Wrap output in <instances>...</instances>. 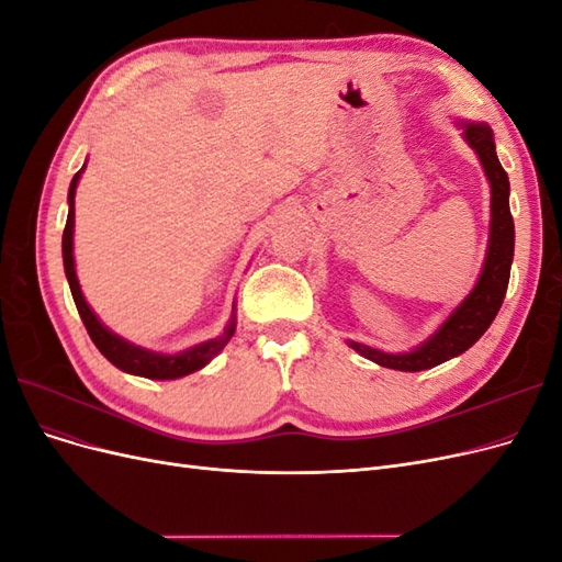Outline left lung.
<instances>
[{"label":"left lung","instance_id":"left-lung-1","mask_svg":"<svg viewBox=\"0 0 562 562\" xmlns=\"http://www.w3.org/2000/svg\"><path fill=\"white\" fill-rule=\"evenodd\" d=\"M464 135L469 145L475 149V155L481 157L485 176L492 187L490 246H487V258L481 271V279L469 293V297L459 304V307L452 312V316L436 330V335L427 339L422 347H417L415 351L384 353L359 342H349V347L363 353L366 359L375 361L378 366L405 370V372H419L454 359V356L464 353L471 345L479 342L481 335L490 328V323L495 321L504 302L508 277H512L514 241H516L514 215H512V209H508V176L497 159L495 138H492L490 126L464 124Z\"/></svg>","mask_w":562,"mask_h":562}]
</instances>
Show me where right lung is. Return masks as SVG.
<instances>
[{
  "label": "right lung",
  "mask_w": 562,
  "mask_h": 562,
  "mask_svg": "<svg viewBox=\"0 0 562 562\" xmlns=\"http://www.w3.org/2000/svg\"><path fill=\"white\" fill-rule=\"evenodd\" d=\"M81 171H83V168H81ZM81 171L72 178L70 196H67V201H70V211H67V223H65V229H63V265H65L67 283H70V291H72V297H75V304H77V312L83 321V326H87V330L93 339V345L119 370L131 372V375L147 378V380H176V378L190 375V372H194V370H201L213 359V356H217L220 351L225 349V345L229 342L232 335H234V328H236L234 321L229 323V328L225 330L223 337L209 339V342H203L199 347H192V349H187V351L176 353V356H164V353H155V351H147V349H140V347H133V345L126 342V339L110 333L103 326V323L95 318V314L91 312L87 300H83L77 274H75V255H72L75 190H77V180H79Z\"/></svg>",
  "instance_id": "add662e5"
}]
</instances>
